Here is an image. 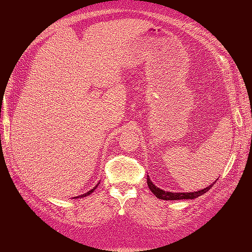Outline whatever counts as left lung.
Wrapping results in <instances>:
<instances>
[{
    "label": "left lung",
    "instance_id": "left-lung-1",
    "mask_svg": "<svg viewBox=\"0 0 252 252\" xmlns=\"http://www.w3.org/2000/svg\"><path fill=\"white\" fill-rule=\"evenodd\" d=\"M147 184L148 187H149L150 190L153 191L155 194L156 197L160 198V199H166V201H176V199H191V198H196L201 195L205 194L207 190L210 189H212V186L214 185V183L212 185H210L206 189H202V190H197V191H193V193H171V191H165L160 189H158L157 186H155L151 181L149 179V177L147 178Z\"/></svg>",
    "mask_w": 252,
    "mask_h": 252
}]
</instances>
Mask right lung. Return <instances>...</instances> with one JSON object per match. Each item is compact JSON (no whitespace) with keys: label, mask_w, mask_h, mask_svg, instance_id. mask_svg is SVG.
I'll list each match as a JSON object with an SVG mask.
<instances>
[{"label":"right lung","mask_w":252,"mask_h":252,"mask_svg":"<svg viewBox=\"0 0 252 252\" xmlns=\"http://www.w3.org/2000/svg\"><path fill=\"white\" fill-rule=\"evenodd\" d=\"M96 189V186H95L94 187V189H92L91 190H89V191H87V193H85V194H83V195H81V196H78V197H84V196H87V195H90L91 193H93V191H94V189Z\"/></svg>","instance_id":"right-lung-1"}]
</instances>
